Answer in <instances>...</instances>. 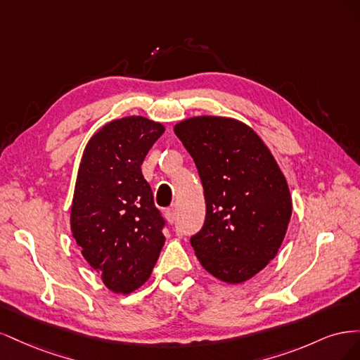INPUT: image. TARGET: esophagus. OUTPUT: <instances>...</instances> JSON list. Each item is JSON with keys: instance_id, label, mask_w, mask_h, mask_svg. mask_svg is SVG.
I'll return each instance as SVG.
<instances>
[{"instance_id": "obj_1", "label": "esophagus", "mask_w": 360, "mask_h": 360, "mask_svg": "<svg viewBox=\"0 0 360 360\" xmlns=\"http://www.w3.org/2000/svg\"><path fill=\"white\" fill-rule=\"evenodd\" d=\"M165 219H167L169 224H172L174 221H176V210H174V209H167V210H165Z\"/></svg>"}]
</instances>
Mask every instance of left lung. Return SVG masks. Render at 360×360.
Segmentation results:
<instances>
[{
	"label": "left lung",
	"instance_id": "left-lung-1",
	"mask_svg": "<svg viewBox=\"0 0 360 360\" xmlns=\"http://www.w3.org/2000/svg\"><path fill=\"white\" fill-rule=\"evenodd\" d=\"M174 132L198 168L205 222L191 245L201 266L242 284L278 254L291 217L288 183L274 155L248 124L228 117L183 120Z\"/></svg>",
	"mask_w": 360,
	"mask_h": 360
}]
</instances>
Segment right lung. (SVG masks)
Listing matches in <instances>:
<instances>
[{
  "instance_id": "right-lung-1",
  "label": "right lung",
  "mask_w": 360,
  "mask_h": 360,
  "mask_svg": "<svg viewBox=\"0 0 360 360\" xmlns=\"http://www.w3.org/2000/svg\"><path fill=\"white\" fill-rule=\"evenodd\" d=\"M165 126L141 115L106 123L85 146L70 228L108 290L130 294L150 278L165 236L141 165Z\"/></svg>"
}]
</instances>
